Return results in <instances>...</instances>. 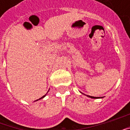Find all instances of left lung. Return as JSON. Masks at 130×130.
Listing matches in <instances>:
<instances>
[{
    "label": "left lung",
    "instance_id": "8db88e82",
    "mask_svg": "<svg viewBox=\"0 0 130 130\" xmlns=\"http://www.w3.org/2000/svg\"><path fill=\"white\" fill-rule=\"evenodd\" d=\"M87 96L90 98H94V99H95V98H98V97H93V96H89V95H87Z\"/></svg>",
    "mask_w": 130,
    "mask_h": 130
}]
</instances>
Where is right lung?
I'll list each match as a JSON object with an SVG mask.
<instances>
[{
	"label": "right lung",
	"instance_id": "add662e5",
	"mask_svg": "<svg viewBox=\"0 0 130 130\" xmlns=\"http://www.w3.org/2000/svg\"><path fill=\"white\" fill-rule=\"evenodd\" d=\"M46 94H45V95H44L42 96V98H40V99H39V100H40V99H42V98H44V97H45V96H46Z\"/></svg>",
	"mask_w": 130,
	"mask_h": 130
}]
</instances>
